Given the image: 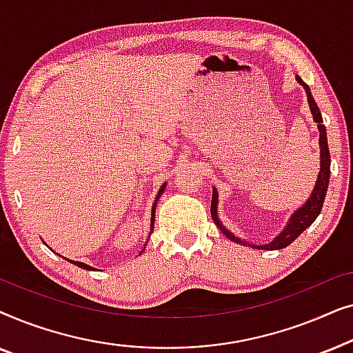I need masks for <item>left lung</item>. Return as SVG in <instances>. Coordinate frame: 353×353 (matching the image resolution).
Wrapping results in <instances>:
<instances>
[{"label": "left lung", "mask_w": 353, "mask_h": 353, "mask_svg": "<svg viewBox=\"0 0 353 353\" xmlns=\"http://www.w3.org/2000/svg\"><path fill=\"white\" fill-rule=\"evenodd\" d=\"M297 81L301 83L303 88H305V93H307V98H308V104H310V110L313 114V120L318 123V130H320V159H321V168H320V173H318V180H316V185L313 188V192L312 196L308 197V201L303 204L301 209L296 210V214L291 216V220H289V223L286 228H284L279 236H276L272 243L270 244H263V245H252L254 249H265V250H276V249H284L286 245H289L292 243L294 239L299 238V234L302 233V231H305L308 226H310L313 221L316 220V216L320 215L321 212V207H323V202H325V197H326V191H327V185H330V173H331V156H330V148H327V138H326V128L325 125H323V119H321V112L320 109H318V105L315 103V99H313V96L310 93V88H308V85L303 83V80L301 77H297ZM216 202H219V192L214 190V194H212V205H210V214H212V219H214L215 225L219 226V228L223 231L226 238H230L231 241H234V243H239V244H244V241H241L239 238H236L233 233H230L228 230L225 228L223 225L220 223L219 216H216Z\"/></svg>", "instance_id": "8db88e82"}]
</instances>
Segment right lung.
I'll use <instances>...</instances> for the list:
<instances>
[{"label": "right lung", "mask_w": 353, "mask_h": 353, "mask_svg": "<svg viewBox=\"0 0 353 353\" xmlns=\"http://www.w3.org/2000/svg\"><path fill=\"white\" fill-rule=\"evenodd\" d=\"M163 188H165V185H162V188L161 190H159V194H157V197H156V202H154V205H152V220H151V226L154 228V219H156V205H157V199L159 197H161V194H162V191H163ZM72 262V260H70ZM74 265H77V267H80V268H85V270H94L93 267H90V265H85V263H81V262H72Z\"/></svg>", "instance_id": "1"}]
</instances>
